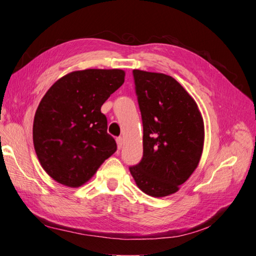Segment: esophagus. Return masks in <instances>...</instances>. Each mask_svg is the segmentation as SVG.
I'll return each instance as SVG.
<instances>
[{"instance_id": "34e87169", "label": "esophagus", "mask_w": 256, "mask_h": 256, "mask_svg": "<svg viewBox=\"0 0 256 256\" xmlns=\"http://www.w3.org/2000/svg\"><path fill=\"white\" fill-rule=\"evenodd\" d=\"M116 144H118V148L121 150L123 146V138H116Z\"/></svg>"}]
</instances>
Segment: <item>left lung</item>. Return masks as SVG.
Segmentation results:
<instances>
[{
	"label": "left lung",
	"mask_w": 256,
	"mask_h": 256,
	"mask_svg": "<svg viewBox=\"0 0 256 256\" xmlns=\"http://www.w3.org/2000/svg\"><path fill=\"white\" fill-rule=\"evenodd\" d=\"M133 76L143 121V158L130 172L143 192L166 197L198 167L204 118L194 98L170 76L138 69Z\"/></svg>",
	"instance_id": "obj_1"
}]
</instances>
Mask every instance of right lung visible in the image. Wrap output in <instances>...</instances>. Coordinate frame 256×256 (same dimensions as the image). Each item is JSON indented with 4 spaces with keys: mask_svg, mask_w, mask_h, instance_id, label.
<instances>
[{
    "mask_svg": "<svg viewBox=\"0 0 256 256\" xmlns=\"http://www.w3.org/2000/svg\"><path fill=\"white\" fill-rule=\"evenodd\" d=\"M121 69H86L64 76L42 96L32 124L42 167L67 187L82 186L116 150L101 106L124 82Z\"/></svg>",
    "mask_w": 256,
    "mask_h": 256,
    "instance_id": "obj_1",
    "label": "right lung"
}]
</instances>
